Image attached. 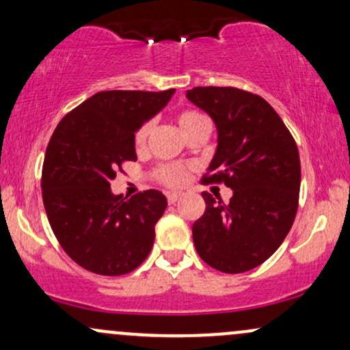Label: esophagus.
I'll return each instance as SVG.
<instances>
[{
  "instance_id": "esophagus-1",
  "label": "esophagus",
  "mask_w": 350,
  "mask_h": 350,
  "mask_svg": "<svg viewBox=\"0 0 350 350\" xmlns=\"http://www.w3.org/2000/svg\"><path fill=\"white\" fill-rule=\"evenodd\" d=\"M180 196H183V194H180V192H167V196H166L167 202H170V204L178 202V200L180 199Z\"/></svg>"
}]
</instances>
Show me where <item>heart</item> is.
Here are the masks:
<instances>
[{"label":"heart","instance_id":"b5f03b06","mask_svg":"<svg viewBox=\"0 0 350 350\" xmlns=\"http://www.w3.org/2000/svg\"><path fill=\"white\" fill-rule=\"evenodd\" d=\"M176 122H178L179 130L183 131V135H186L191 128L198 126L200 123H206V116L196 110H180L178 115H176ZM150 123H144L136 130L135 133V146L136 150H143L146 146L148 135H150ZM154 178L158 183H161L163 186L167 187H179L183 184H186L189 178V170L184 166H179V164H161V166L156 167L152 171Z\"/></svg>","mask_w":350,"mask_h":350}]
</instances>
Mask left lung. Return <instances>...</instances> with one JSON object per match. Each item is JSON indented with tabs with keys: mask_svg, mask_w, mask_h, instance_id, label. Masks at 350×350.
<instances>
[{
	"mask_svg": "<svg viewBox=\"0 0 350 350\" xmlns=\"http://www.w3.org/2000/svg\"><path fill=\"white\" fill-rule=\"evenodd\" d=\"M186 97L211 115L217 151L204 184H226L230 202L202 192L206 212L192 226L200 258L222 273H243L276 252L295 222L299 152L267 100L235 87H194Z\"/></svg>",
	"mask_w": 350,
	"mask_h": 350,
	"instance_id": "obj_1",
	"label": "left lung"
}]
</instances>
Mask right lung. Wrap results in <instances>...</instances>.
Listing matches in <instances>:
<instances>
[{
  "mask_svg": "<svg viewBox=\"0 0 350 350\" xmlns=\"http://www.w3.org/2000/svg\"><path fill=\"white\" fill-rule=\"evenodd\" d=\"M174 92H98L64 116L51 136L42 164L44 207L60 247L88 271L126 275L150 255L166 198L150 189L126 199L115 196L110 183L123 163L136 161L135 131Z\"/></svg>",
  "mask_w": 350,
  "mask_h": 350,
  "instance_id": "right-lung-1",
  "label": "right lung"
}]
</instances>
